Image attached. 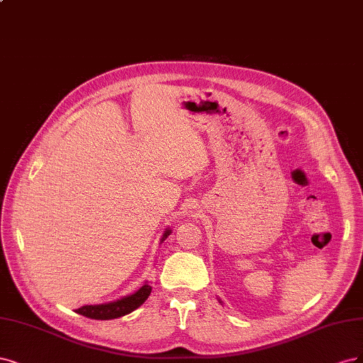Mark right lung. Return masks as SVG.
<instances>
[{"label": "right lung", "mask_w": 363, "mask_h": 363, "mask_svg": "<svg viewBox=\"0 0 363 363\" xmlns=\"http://www.w3.org/2000/svg\"><path fill=\"white\" fill-rule=\"evenodd\" d=\"M170 229H166L164 235H162L161 241H164L170 235ZM152 291V286L146 282L142 288H138L134 294L125 296L116 301L110 303H102V305H87V306H81L75 312L83 315V317L91 318V320H113V318H119L123 317V315L131 313L135 311L138 306H142L149 297Z\"/></svg>", "instance_id": "obj_1"}]
</instances>
